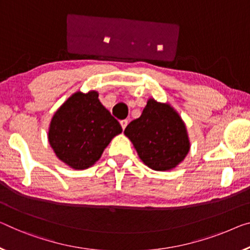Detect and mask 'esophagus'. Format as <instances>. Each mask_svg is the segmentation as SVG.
<instances>
[{
  "instance_id": "esophagus-1",
  "label": "esophagus",
  "mask_w": 250,
  "mask_h": 250,
  "mask_svg": "<svg viewBox=\"0 0 250 250\" xmlns=\"http://www.w3.org/2000/svg\"><path fill=\"white\" fill-rule=\"evenodd\" d=\"M120 123H121V126H122L123 130H124L126 128V126H127V124H128V121L127 120H122Z\"/></svg>"
}]
</instances>
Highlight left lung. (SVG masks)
<instances>
[{
	"label": "left lung",
	"instance_id": "left-lung-1",
	"mask_svg": "<svg viewBox=\"0 0 250 250\" xmlns=\"http://www.w3.org/2000/svg\"><path fill=\"white\" fill-rule=\"evenodd\" d=\"M125 135L140 159L155 171L181 163L190 149L186 125L170 105L148 99L143 113L126 126Z\"/></svg>",
	"mask_w": 250,
	"mask_h": 250
}]
</instances>
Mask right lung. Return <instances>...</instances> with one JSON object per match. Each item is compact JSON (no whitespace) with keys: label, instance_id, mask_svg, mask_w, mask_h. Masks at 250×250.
Listing matches in <instances>:
<instances>
[{"label":"right lung","instance_id":"obj_1","mask_svg":"<svg viewBox=\"0 0 250 250\" xmlns=\"http://www.w3.org/2000/svg\"><path fill=\"white\" fill-rule=\"evenodd\" d=\"M122 126L98 99L97 91H78L53 115L49 143L59 159L76 170L91 167Z\"/></svg>","mask_w":250,"mask_h":250}]
</instances>
